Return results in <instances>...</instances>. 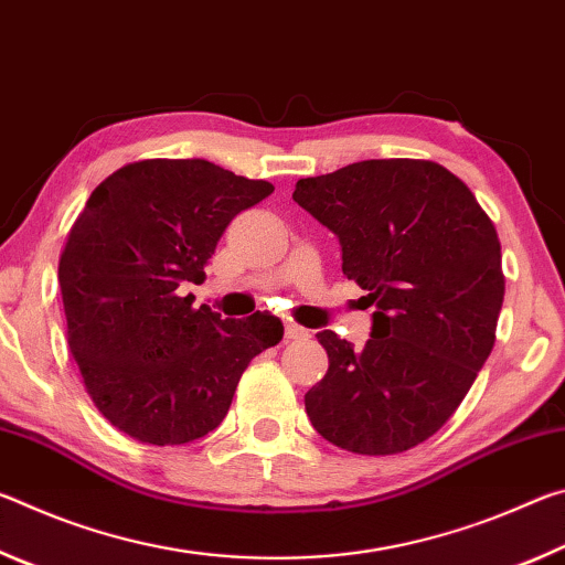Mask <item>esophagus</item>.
I'll list each match as a JSON object with an SVG mask.
<instances>
[{
  "instance_id": "1",
  "label": "esophagus",
  "mask_w": 565,
  "mask_h": 565,
  "mask_svg": "<svg viewBox=\"0 0 565 565\" xmlns=\"http://www.w3.org/2000/svg\"><path fill=\"white\" fill-rule=\"evenodd\" d=\"M284 337L289 339V341H301V339H309V331L301 329V327H296V323H286Z\"/></svg>"
}]
</instances>
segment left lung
<instances>
[{
  "label": "left lung",
  "mask_w": 565,
  "mask_h": 565,
  "mask_svg": "<svg viewBox=\"0 0 565 565\" xmlns=\"http://www.w3.org/2000/svg\"><path fill=\"white\" fill-rule=\"evenodd\" d=\"M294 202L339 236L343 274L376 306L361 351L317 333L329 371L303 396L306 414L351 454H404L454 416L493 349L505 291L495 226L428 159L299 179Z\"/></svg>",
  "instance_id": "left-lung-1"
}]
</instances>
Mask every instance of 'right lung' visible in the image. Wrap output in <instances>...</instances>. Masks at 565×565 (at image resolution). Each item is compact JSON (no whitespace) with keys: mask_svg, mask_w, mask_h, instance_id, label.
I'll use <instances>...</instances> for the list:
<instances>
[{"mask_svg":"<svg viewBox=\"0 0 565 565\" xmlns=\"http://www.w3.org/2000/svg\"><path fill=\"white\" fill-rule=\"evenodd\" d=\"M274 191L204 159H141L109 174L60 256L66 341L99 414L134 441L179 446L222 424L254 356L284 327L222 319L181 296L202 284L228 222Z\"/></svg>","mask_w":565,"mask_h":565,"instance_id":"add662e5","label":"right lung"}]
</instances>
